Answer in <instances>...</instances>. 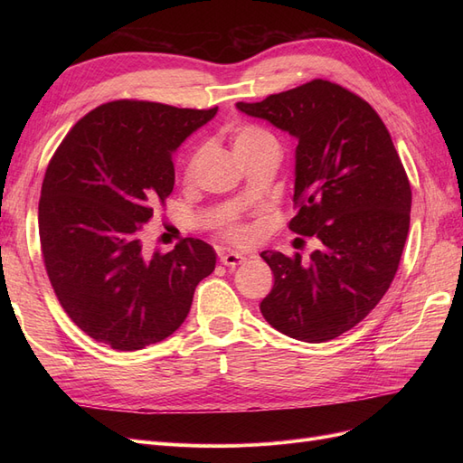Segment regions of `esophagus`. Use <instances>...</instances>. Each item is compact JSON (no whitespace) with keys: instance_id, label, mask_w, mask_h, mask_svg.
<instances>
[{"instance_id":"obj_1","label":"esophagus","mask_w":463,"mask_h":463,"mask_svg":"<svg viewBox=\"0 0 463 463\" xmlns=\"http://www.w3.org/2000/svg\"><path fill=\"white\" fill-rule=\"evenodd\" d=\"M245 260H247L245 255L233 253V250H232V253H222V257H220V262L226 264V266H237V264H241Z\"/></svg>"}]
</instances>
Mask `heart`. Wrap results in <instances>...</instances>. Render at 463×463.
Here are the masks:
<instances>
[{
  "instance_id": "obj_1",
  "label": "heart",
  "mask_w": 463,
  "mask_h": 463,
  "mask_svg": "<svg viewBox=\"0 0 463 463\" xmlns=\"http://www.w3.org/2000/svg\"><path fill=\"white\" fill-rule=\"evenodd\" d=\"M269 143H276L274 135H270L269 131H264L260 128H255V125H245V128H240L235 131L233 135V152L235 156H241V154H247V152H253L264 145ZM201 156H203V146H197L193 148L191 154L187 156V162H185V167H184V177L187 181L193 179L194 172H197L199 167V162H201ZM223 235L228 237V240L232 241H237V243H243V241H249L250 237L255 235V230L250 226H245V223L237 222L235 218H228L226 222H223V228H222Z\"/></svg>"
}]
</instances>
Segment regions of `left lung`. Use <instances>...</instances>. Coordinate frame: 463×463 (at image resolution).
<instances>
[{
	"instance_id": "1",
	"label": "left lung",
	"mask_w": 463,
	"mask_h": 463,
	"mask_svg": "<svg viewBox=\"0 0 463 463\" xmlns=\"http://www.w3.org/2000/svg\"><path fill=\"white\" fill-rule=\"evenodd\" d=\"M237 109L298 138L289 230L318 240L307 260L262 250L274 288L260 313L289 338H338L384 298L410 232L411 187L394 143L371 104L322 79Z\"/></svg>"
}]
</instances>
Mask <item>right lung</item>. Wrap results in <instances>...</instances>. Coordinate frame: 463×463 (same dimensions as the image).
Returning a JSON list of instances; mask_svg holds the SVG:
<instances>
[{
    "label": "right lung",
    "mask_w": 463,
    "mask_h": 463,
    "mask_svg": "<svg viewBox=\"0 0 463 463\" xmlns=\"http://www.w3.org/2000/svg\"><path fill=\"white\" fill-rule=\"evenodd\" d=\"M145 100H114L79 119L42 181L38 232L50 284L96 342L137 352L189 315L216 253L187 237L148 257L143 232L175 184L172 154L216 116Z\"/></svg>",
    "instance_id": "right-lung-1"
}]
</instances>
